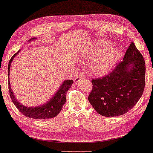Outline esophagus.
Masks as SVG:
<instances>
[{"label":"esophagus","mask_w":153,"mask_h":153,"mask_svg":"<svg viewBox=\"0 0 153 153\" xmlns=\"http://www.w3.org/2000/svg\"><path fill=\"white\" fill-rule=\"evenodd\" d=\"M85 77V74H82V73H79L78 76H77L76 78L74 79V82L76 84L78 83V82L80 81V80L83 79Z\"/></svg>","instance_id":"1"}]
</instances>
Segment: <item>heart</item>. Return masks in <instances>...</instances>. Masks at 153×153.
<instances>
[{"instance_id": "obj_1", "label": "heart", "mask_w": 153, "mask_h": 153, "mask_svg": "<svg viewBox=\"0 0 153 153\" xmlns=\"http://www.w3.org/2000/svg\"><path fill=\"white\" fill-rule=\"evenodd\" d=\"M85 58H93L91 68L94 74L103 75L108 73L116 65L121 56L119 49L102 50L97 46H93L85 53Z\"/></svg>"}]
</instances>
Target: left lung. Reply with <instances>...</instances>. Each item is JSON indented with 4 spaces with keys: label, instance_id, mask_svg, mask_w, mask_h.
<instances>
[{
    "label": "left lung",
    "instance_id": "obj_1",
    "mask_svg": "<svg viewBox=\"0 0 153 153\" xmlns=\"http://www.w3.org/2000/svg\"><path fill=\"white\" fill-rule=\"evenodd\" d=\"M146 67L143 56L131 42L123 61L101 78L92 79L88 100L97 113L118 117L132 109L143 94Z\"/></svg>",
    "mask_w": 153,
    "mask_h": 153
}]
</instances>
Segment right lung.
Returning a JSON list of instances; mask_svg holds the SVG:
<instances>
[{"instance_id": "obj_1", "label": "right lung", "mask_w": 153, "mask_h": 153, "mask_svg": "<svg viewBox=\"0 0 153 153\" xmlns=\"http://www.w3.org/2000/svg\"><path fill=\"white\" fill-rule=\"evenodd\" d=\"M19 53L17 52L15 53L10 59L8 65V76L9 79V72H10V66H11V62L16 55ZM73 84V81L72 80H66L63 83L62 86L59 87L58 91L57 93L54 95V96L47 102V103L42 105L41 106L37 107H27L24 106L19 103L17 101L14 95L13 91L10 87L9 80V90L10 97L12 100V102L17 110L23 114L24 116L28 118L34 119H51L53 117H56L58 114L61 110L62 109L63 105L66 102V95L72 85Z\"/></svg>"}]
</instances>
